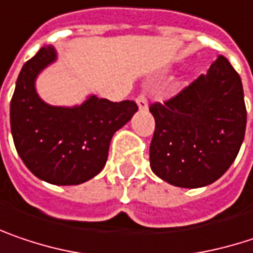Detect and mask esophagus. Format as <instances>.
<instances>
[{
  "label": "esophagus",
  "instance_id": "34e87169",
  "mask_svg": "<svg viewBox=\"0 0 253 253\" xmlns=\"http://www.w3.org/2000/svg\"><path fill=\"white\" fill-rule=\"evenodd\" d=\"M136 103H137V107H139L140 111H146V110L149 108V105H148V98H146L145 94H140V95L136 98Z\"/></svg>",
  "mask_w": 253,
  "mask_h": 253
}]
</instances>
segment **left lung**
<instances>
[{
  "mask_svg": "<svg viewBox=\"0 0 253 253\" xmlns=\"http://www.w3.org/2000/svg\"><path fill=\"white\" fill-rule=\"evenodd\" d=\"M150 168L181 188L213 184L236 159L245 137L246 107L239 74L218 56L206 75L164 104L155 103Z\"/></svg>",
  "mask_w": 253,
  "mask_h": 253,
  "instance_id": "obj_1",
  "label": "left lung"
}]
</instances>
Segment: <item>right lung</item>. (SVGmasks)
I'll use <instances>...</instances> for the list:
<instances>
[{"label": "right lung", "instance_id": "add662e5", "mask_svg": "<svg viewBox=\"0 0 253 253\" xmlns=\"http://www.w3.org/2000/svg\"><path fill=\"white\" fill-rule=\"evenodd\" d=\"M56 59L55 46L49 44L21 68L10 104L11 134L21 161L39 179L78 185L103 171L113 134L130 122L137 105L97 95L74 107L44 103L36 80Z\"/></svg>", "mask_w": 253, "mask_h": 253}]
</instances>
